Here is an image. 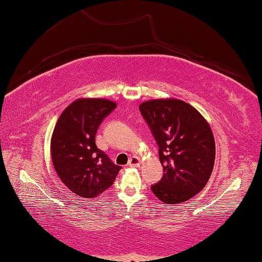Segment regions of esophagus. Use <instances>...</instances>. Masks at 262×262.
Returning a JSON list of instances; mask_svg holds the SVG:
<instances>
[{"label": "esophagus", "mask_w": 262, "mask_h": 262, "mask_svg": "<svg viewBox=\"0 0 262 262\" xmlns=\"http://www.w3.org/2000/svg\"><path fill=\"white\" fill-rule=\"evenodd\" d=\"M140 163H141L140 158L136 157V155H135V157H131L130 160H128L127 166H130V167H139Z\"/></svg>", "instance_id": "esophagus-1"}]
</instances>
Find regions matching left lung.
<instances>
[{"label": "left lung", "instance_id": "8db88e82", "mask_svg": "<svg viewBox=\"0 0 262 262\" xmlns=\"http://www.w3.org/2000/svg\"><path fill=\"white\" fill-rule=\"evenodd\" d=\"M139 109L159 145L164 172L150 189L164 204L187 201L204 189L213 171L215 140L207 119L173 98L144 101Z\"/></svg>", "mask_w": 262, "mask_h": 262}]
</instances>
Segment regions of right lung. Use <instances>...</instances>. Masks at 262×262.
Segmentation results:
<instances>
[{
    "mask_svg": "<svg viewBox=\"0 0 262 262\" xmlns=\"http://www.w3.org/2000/svg\"><path fill=\"white\" fill-rule=\"evenodd\" d=\"M116 102L80 98L63 110L50 139L53 166L61 181L82 198H96L109 189L121 167L95 145V135Z\"/></svg>",
    "mask_w": 262,
    "mask_h": 262,
    "instance_id": "obj_1",
    "label": "right lung"
}]
</instances>
